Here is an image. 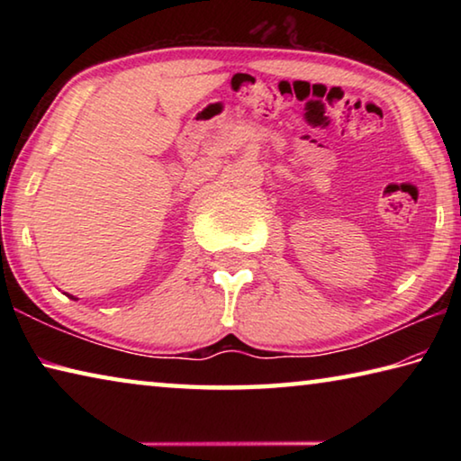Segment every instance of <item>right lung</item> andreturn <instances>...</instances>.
Here are the masks:
<instances>
[{
  "mask_svg": "<svg viewBox=\"0 0 461 461\" xmlns=\"http://www.w3.org/2000/svg\"><path fill=\"white\" fill-rule=\"evenodd\" d=\"M68 296H71V294H68ZM71 299H75V296H71Z\"/></svg>",
  "mask_w": 461,
  "mask_h": 461,
  "instance_id": "obj_1",
  "label": "right lung"
}]
</instances>
